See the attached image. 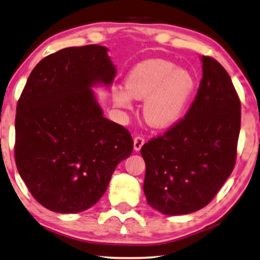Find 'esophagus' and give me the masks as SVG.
Instances as JSON below:
<instances>
[{"label": "esophagus", "mask_w": 260, "mask_h": 260, "mask_svg": "<svg viewBox=\"0 0 260 260\" xmlns=\"http://www.w3.org/2000/svg\"><path fill=\"white\" fill-rule=\"evenodd\" d=\"M143 143H145V137H142V135H137V137L134 138V149L140 150Z\"/></svg>", "instance_id": "34e87169"}]
</instances>
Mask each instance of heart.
Returning a JSON list of instances; mask_svg holds the SVG:
<instances>
[{
    "instance_id": "b5f03b06",
    "label": "heart",
    "mask_w": 260,
    "mask_h": 260,
    "mask_svg": "<svg viewBox=\"0 0 260 260\" xmlns=\"http://www.w3.org/2000/svg\"><path fill=\"white\" fill-rule=\"evenodd\" d=\"M195 87V77L188 70L177 69L169 60L149 59L131 70L126 90H114L113 100L119 107L131 108L132 98H146V121L156 128H167L183 115Z\"/></svg>"
}]
</instances>
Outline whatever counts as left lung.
<instances>
[{
  "instance_id": "obj_1",
  "label": "left lung",
  "mask_w": 260,
  "mask_h": 260,
  "mask_svg": "<svg viewBox=\"0 0 260 260\" xmlns=\"http://www.w3.org/2000/svg\"><path fill=\"white\" fill-rule=\"evenodd\" d=\"M203 77L184 118L141 148L147 203L165 215H184L211 202L234 170L241 100L229 73L202 56Z\"/></svg>"
}]
</instances>
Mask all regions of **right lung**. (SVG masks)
Instances as JSON below:
<instances>
[{
  "label": "right lung",
  "instance_id": "obj_1",
  "mask_svg": "<svg viewBox=\"0 0 260 260\" xmlns=\"http://www.w3.org/2000/svg\"><path fill=\"white\" fill-rule=\"evenodd\" d=\"M114 76L107 49L90 44L46 56L26 80L16 107L15 162L31 195L49 210L91 208L133 150L129 132L103 117L90 88Z\"/></svg>",
  "mask_w": 260,
  "mask_h": 260
}]
</instances>
